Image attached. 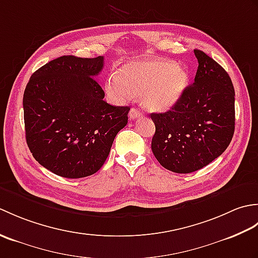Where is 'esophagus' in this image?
<instances>
[{"instance_id": "esophagus-1", "label": "esophagus", "mask_w": 258, "mask_h": 258, "mask_svg": "<svg viewBox=\"0 0 258 258\" xmlns=\"http://www.w3.org/2000/svg\"><path fill=\"white\" fill-rule=\"evenodd\" d=\"M128 115H130V118L131 119H135V118L142 116V112L140 111V109L136 108V107H132V108L130 109Z\"/></svg>"}]
</instances>
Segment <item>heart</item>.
<instances>
[{
	"label": "heart",
	"mask_w": 258,
	"mask_h": 258,
	"mask_svg": "<svg viewBox=\"0 0 258 258\" xmlns=\"http://www.w3.org/2000/svg\"><path fill=\"white\" fill-rule=\"evenodd\" d=\"M187 83L188 74L180 65L164 59H142L120 67L106 80L105 91L119 103L141 95L146 109L162 112L177 103Z\"/></svg>",
	"instance_id": "b5f03b06"
}]
</instances>
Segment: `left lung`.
Segmentation results:
<instances>
[{"mask_svg": "<svg viewBox=\"0 0 258 258\" xmlns=\"http://www.w3.org/2000/svg\"><path fill=\"white\" fill-rule=\"evenodd\" d=\"M194 83L165 113H152V151L168 171L187 174L208 165L227 149L235 130V91L227 72L203 51Z\"/></svg>", "mask_w": 258, "mask_h": 258, "instance_id": "left-lung-1", "label": "left lung"}]
</instances>
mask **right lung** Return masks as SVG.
Listing matches in <instances>:
<instances>
[{
	"instance_id": "right-lung-1",
	"label": "right lung",
	"mask_w": 258,
	"mask_h": 258,
	"mask_svg": "<svg viewBox=\"0 0 258 258\" xmlns=\"http://www.w3.org/2000/svg\"><path fill=\"white\" fill-rule=\"evenodd\" d=\"M104 57L64 55L33 73L23 96L25 138L33 157L67 178L96 173L115 136L127 124L128 106L103 101L94 79Z\"/></svg>"
}]
</instances>
